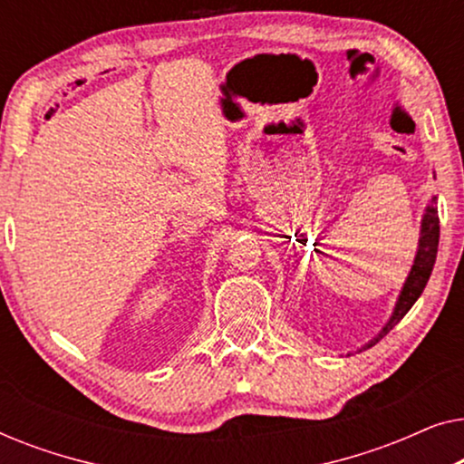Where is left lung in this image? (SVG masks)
<instances>
[{
    "mask_svg": "<svg viewBox=\"0 0 464 464\" xmlns=\"http://www.w3.org/2000/svg\"><path fill=\"white\" fill-rule=\"evenodd\" d=\"M420 234H422L420 246H418L414 266H411L408 281H405V287L401 291V295H399V302H397L395 313H392V319L389 321V325L382 329V334H380L378 338L367 346L376 344L380 338H384V335L391 332L395 323H399L405 314H408V310L414 306V302L420 297V294L424 291V285H427L430 272H433L435 257H437V245H440V215H437L435 198L430 200V207L427 208V215H424Z\"/></svg>",
    "mask_w": 464,
    "mask_h": 464,
    "instance_id": "8db88e82",
    "label": "left lung"
}]
</instances>
